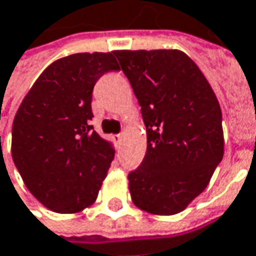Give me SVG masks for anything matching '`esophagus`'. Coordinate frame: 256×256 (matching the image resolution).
<instances>
[{
    "label": "esophagus",
    "mask_w": 256,
    "mask_h": 256,
    "mask_svg": "<svg viewBox=\"0 0 256 256\" xmlns=\"http://www.w3.org/2000/svg\"><path fill=\"white\" fill-rule=\"evenodd\" d=\"M122 138H124V134H118V135H115V141H116V144H121Z\"/></svg>",
    "instance_id": "34e87169"
}]
</instances>
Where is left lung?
<instances>
[{
    "label": "left lung",
    "instance_id": "left-lung-1",
    "mask_svg": "<svg viewBox=\"0 0 256 256\" xmlns=\"http://www.w3.org/2000/svg\"><path fill=\"white\" fill-rule=\"evenodd\" d=\"M141 106L147 152L128 174L136 208L176 214L198 198L224 157L222 110L196 63L180 50H116Z\"/></svg>",
    "mask_w": 256,
    "mask_h": 256
}]
</instances>
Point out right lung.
<instances>
[{
  "label": "right lung",
  "instance_id": "add662e5",
  "mask_svg": "<svg viewBox=\"0 0 256 256\" xmlns=\"http://www.w3.org/2000/svg\"><path fill=\"white\" fill-rule=\"evenodd\" d=\"M120 70L112 53H78L46 69L12 122L11 154L24 184L42 204L76 213L98 198L115 151L90 125L92 92L106 72Z\"/></svg>",
  "mask_w": 256,
  "mask_h": 256
}]
</instances>
